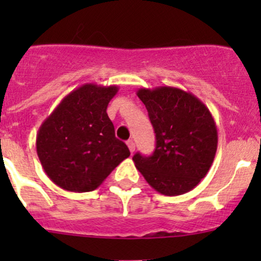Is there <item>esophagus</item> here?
Here are the masks:
<instances>
[{
  "label": "esophagus",
  "instance_id": "obj_1",
  "mask_svg": "<svg viewBox=\"0 0 261 261\" xmlns=\"http://www.w3.org/2000/svg\"><path fill=\"white\" fill-rule=\"evenodd\" d=\"M127 146H128V149H130V151H131V154H133L134 151H135V143H134L133 140H127Z\"/></svg>",
  "mask_w": 261,
  "mask_h": 261
}]
</instances>
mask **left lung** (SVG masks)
Segmentation results:
<instances>
[{"mask_svg":"<svg viewBox=\"0 0 261 261\" xmlns=\"http://www.w3.org/2000/svg\"><path fill=\"white\" fill-rule=\"evenodd\" d=\"M156 138L150 156L135 154V167L156 192L180 196L206 177L217 150V127L206 105L175 87L140 88Z\"/></svg>","mask_w":261,"mask_h":261,"instance_id":"left-lung-1","label":"left lung"}]
</instances>
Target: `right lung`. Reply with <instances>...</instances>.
Wrapping results in <instances>:
<instances>
[{
    "instance_id": "obj_1",
    "label": "right lung",
    "mask_w": 261,
    "mask_h": 261,
    "mask_svg": "<svg viewBox=\"0 0 261 261\" xmlns=\"http://www.w3.org/2000/svg\"><path fill=\"white\" fill-rule=\"evenodd\" d=\"M117 92V86L83 84L68 93L39 127V160L60 188L93 191L130 156L106 112Z\"/></svg>"
}]
</instances>
